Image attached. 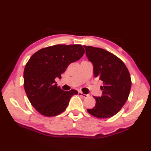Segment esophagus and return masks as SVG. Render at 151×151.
<instances>
[{
    "instance_id": "esophagus-1",
    "label": "esophagus",
    "mask_w": 151,
    "mask_h": 151,
    "mask_svg": "<svg viewBox=\"0 0 151 151\" xmlns=\"http://www.w3.org/2000/svg\"><path fill=\"white\" fill-rule=\"evenodd\" d=\"M78 95H81V96H82V97H84V98H86V97H88V95H87V94H84V93H83L81 92V91H79V92H78Z\"/></svg>"
}]
</instances>
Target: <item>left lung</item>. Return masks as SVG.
I'll list each match as a JSON object with an SVG mask.
<instances>
[{"label": "left lung", "mask_w": 151, "mask_h": 151, "mask_svg": "<svg viewBox=\"0 0 151 151\" xmlns=\"http://www.w3.org/2000/svg\"><path fill=\"white\" fill-rule=\"evenodd\" d=\"M86 54L93 65V75L103 83L101 97H93L94 108L88 109L89 114L97 118H108L118 113L126 103L130 91L129 70L123 61L101 48L85 46Z\"/></svg>", "instance_id": "8db88e82"}]
</instances>
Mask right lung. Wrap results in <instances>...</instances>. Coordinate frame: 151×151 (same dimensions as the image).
Instances as JSON below:
<instances>
[{
    "label": "right lung",
    "mask_w": 151,
    "mask_h": 151,
    "mask_svg": "<svg viewBox=\"0 0 151 151\" xmlns=\"http://www.w3.org/2000/svg\"><path fill=\"white\" fill-rule=\"evenodd\" d=\"M85 50L81 45H56L37 51L24 70V88L32 106L45 116L52 117L65 111L70 99L78 91H63L56 78H61L70 63L81 58Z\"/></svg>",
    "instance_id": "obj_1"
}]
</instances>
